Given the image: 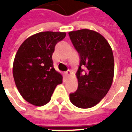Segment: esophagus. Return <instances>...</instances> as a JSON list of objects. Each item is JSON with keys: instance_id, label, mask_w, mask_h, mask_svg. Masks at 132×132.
<instances>
[{"instance_id": "esophagus-1", "label": "esophagus", "mask_w": 132, "mask_h": 132, "mask_svg": "<svg viewBox=\"0 0 132 132\" xmlns=\"http://www.w3.org/2000/svg\"><path fill=\"white\" fill-rule=\"evenodd\" d=\"M65 74H66L67 76H69L71 75V71H70V70H68L67 71L65 72Z\"/></svg>"}]
</instances>
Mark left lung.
<instances>
[{
    "mask_svg": "<svg viewBox=\"0 0 132 132\" xmlns=\"http://www.w3.org/2000/svg\"><path fill=\"white\" fill-rule=\"evenodd\" d=\"M69 35L80 57L76 73L78 89L69 98L78 108H90L101 101L112 86L114 70L112 50L105 38L93 30L83 29ZM84 66L86 71L82 75Z\"/></svg>",
    "mask_w": 132,
    "mask_h": 132,
    "instance_id": "obj_1",
    "label": "left lung"
}]
</instances>
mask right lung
I'll return each mask as SVG.
<instances>
[{
    "instance_id": "1",
    "label": "right lung",
    "mask_w": 132,
    "mask_h": 132,
    "mask_svg": "<svg viewBox=\"0 0 132 132\" xmlns=\"http://www.w3.org/2000/svg\"><path fill=\"white\" fill-rule=\"evenodd\" d=\"M66 32H42L30 36L16 53L13 74L16 87L27 102L42 106L50 101L63 77L53 67L52 54Z\"/></svg>"
}]
</instances>
